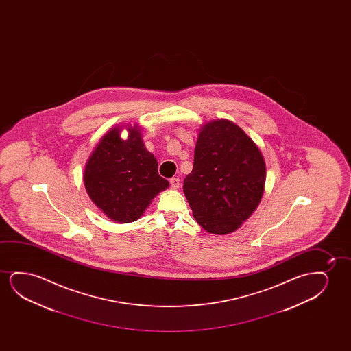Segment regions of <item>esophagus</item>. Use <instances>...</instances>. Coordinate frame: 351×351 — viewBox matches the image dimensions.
<instances>
[{"label": "esophagus", "instance_id": "obj_1", "mask_svg": "<svg viewBox=\"0 0 351 351\" xmlns=\"http://www.w3.org/2000/svg\"><path fill=\"white\" fill-rule=\"evenodd\" d=\"M180 184H181V182H180V178H170V187H171V189H178Z\"/></svg>", "mask_w": 351, "mask_h": 351}]
</instances>
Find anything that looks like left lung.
<instances>
[{"instance_id":"left-lung-1","label":"left lung","mask_w":351,"mask_h":351,"mask_svg":"<svg viewBox=\"0 0 351 351\" xmlns=\"http://www.w3.org/2000/svg\"><path fill=\"white\" fill-rule=\"evenodd\" d=\"M265 180L264 158L253 140L230 121H213L199 133L183 192L199 226L224 235L254 212Z\"/></svg>"}]
</instances>
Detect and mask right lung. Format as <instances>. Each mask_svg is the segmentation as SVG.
Instances as JSON below:
<instances>
[{
	"instance_id": "add662e5",
	"label": "right lung",
	"mask_w": 351,
	"mask_h": 351,
	"mask_svg": "<svg viewBox=\"0 0 351 351\" xmlns=\"http://www.w3.org/2000/svg\"><path fill=\"white\" fill-rule=\"evenodd\" d=\"M84 183L88 197L112 221L130 223L169 182L159 176L158 163L145 147L140 130L128 139L114 128L101 138L85 167Z\"/></svg>"
}]
</instances>
